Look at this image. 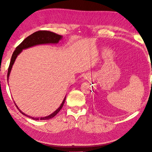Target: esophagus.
<instances>
[{"label": "esophagus", "instance_id": "1", "mask_svg": "<svg viewBox=\"0 0 152 152\" xmlns=\"http://www.w3.org/2000/svg\"><path fill=\"white\" fill-rule=\"evenodd\" d=\"M91 76L89 74H86L83 76V78H84V80H86L91 79Z\"/></svg>", "mask_w": 152, "mask_h": 152}]
</instances>
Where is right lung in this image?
<instances>
[{
  "mask_svg": "<svg viewBox=\"0 0 152 152\" xmlns=\"http://www.w3.org/2000/svg\"><path fill=\"white\" fill-rule=\"evenodd\" d=\"M62 37H63L61 35L56 34L55 33L48 31H39L33 33V34L30 35L29 36H28L27 38H25V39L17 46L16 49H15V50L14 51L13 53H12L11 62H10L9 67L8 69V73H7V80L9 81V75L10 74H11V69L12 68V66H13L15 60H16V58H17V56L21 53L23 50H25V49L31 48V47H33V46L38 45L51 44H51H57V43H58L62 39ZM65 100H66V96L64 99L60 106L59 107V108H58L54 112L51 113V115H48V116L42 117H33L31 116H29V115H27L25 114V113H23V111H21V110L19 109V107H17V105L16 104L15 102V104L17 107L18 110H19V112L21 113L23 115H25V116L29 117L33 120H48L54 117L56 115L58 114L59 111L61 109V108H62L64 102H65Z\"/></svg>",
  "mask_w": 152,
  "mask_h": 152,
  "instance_id": "right-lung-1",
  "label": "right lung"
}]
</instances>
